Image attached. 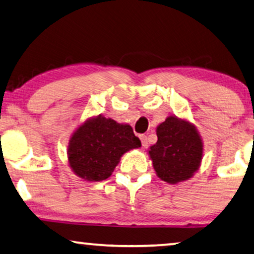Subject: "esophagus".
<instances>
[{
    "label": "esophagus",
    "instance_id": "34e87169",
    "mask_svg": "<svg viewBox=\"0 0 254 254\" xmlns=\"http://www.w3.org/2000/svg\"><path fill=\"white\" fill-rule=\"evenodd\" d=\"M140 140H141L142 145H143V147H147V145H148V138H147V136H145V135H140Z\"/></svg>",
    "mask_w": 254,
    "mask_h": 254
}]
</instances>
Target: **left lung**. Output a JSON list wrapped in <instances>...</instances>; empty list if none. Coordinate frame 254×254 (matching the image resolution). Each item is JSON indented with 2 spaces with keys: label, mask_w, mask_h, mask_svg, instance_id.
I'll return each instance as SVG.
<instances>
[{
  "label": "left lung",
  "mask_w": 254,
  "mask_h": 254,
  "mask_svg": "<svg viewBox=\"0 0 254 254\" xmlns=\"http://www.w3.org/2000/svg\"><path fill=\"white\" fill-rule=\"evenodd\" d=\"M158 140L149 155L157 176L169 184L190 179L199 169L203 145L195 127L177 117L157 127Z\"/></svg>",
  "instance_id": "left-lung-1"
}]
</instances>
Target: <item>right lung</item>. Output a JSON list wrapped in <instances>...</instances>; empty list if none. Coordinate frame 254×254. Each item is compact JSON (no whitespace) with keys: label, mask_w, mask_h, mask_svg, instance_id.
Masks as SVG:
<instances>
[{"label":"right lung","mask_w":254,"mask_h":254,"mask_svg":"<svg viewBox=\"0 0 254 254\" xmlns=\"http://www.w3.org/2000/svg\"><path fill=\"white\" fill-rule=\"evenodd\" d=\"M141 147L129 125L97 117L86 120L69 141V165L76 175L89 182H102L112 175L120 157Z\"/></svg>","instance_id":"right-lung-1"}]
</instances>
